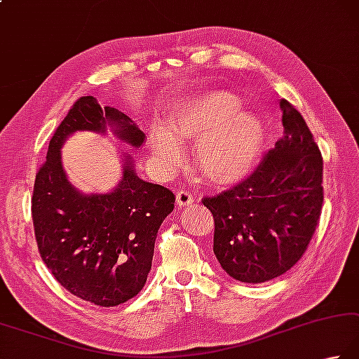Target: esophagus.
Masks as SVG:
<instances>
[{
	"label": "esophagus",
	"mask_w": 359,
	"mask_h": 359,
	"mask_svg": "<svg viewBox=\"0 0 359 359\" xmlns=\"http://www.w3.org/2000/svg\"><path fill=\"white\" fill-rule=\"evenodd\" d=\"M175 202H177V205L182 207V205H189V203L194 202V198L191 193L185 191V189H180V191L175 194Z\"/></svg>",
	"instance_id": "34e87169"
}]
</instances>
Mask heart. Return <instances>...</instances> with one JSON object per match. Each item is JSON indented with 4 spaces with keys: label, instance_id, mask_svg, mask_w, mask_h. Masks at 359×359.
Segmentation results:
<instances>
[{
    "label": "heart",
    "instance_id": "heart-1",
    "mask_svg": "<svg viewBox=\"0 0 359 359\" xmlns=\"http://www.w3.org/2000/svg\"><path fill=\"white\" fill-rule=\"evenodd\" d=\"M233 95L227 91H205L191 96L174 111L168 132L156 129L151 147L166 171L179 165L187 138H199L194 161L216 184H231L248 175L255 166L263 146V128L249 111L238 110Z\"/></svg>",
    "mask_w": 359,
    "mask_h": 359
}]
</instances>
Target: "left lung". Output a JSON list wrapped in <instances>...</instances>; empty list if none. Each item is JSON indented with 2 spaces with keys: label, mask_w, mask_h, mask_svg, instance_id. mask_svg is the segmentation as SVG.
Masks as SVG:
<instances>
[{
  "label": "left lung",
  "mask_w": 359,
  "mask_h": 359,
  "mask_svg": "<svg viewBox=\"0 0 359 359\" xmlns=\"http://www.w3.org/2000/svg\"><path fill=\"white\" fill-rule=\"evenodd\" d=\"M285 137L249 177L202 203L213 215V252L230 277L264 283L304 257L324 203V160L304 116L280 101Z\"/></svg>",
  "instance_id": "obj_1"
}]
</instances>
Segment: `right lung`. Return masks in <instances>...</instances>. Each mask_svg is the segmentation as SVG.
<instances>
[{"label":"right lung","instance_id":"add662e5","mask_svg":"<svg viewBox=\"0 0 359 359\" xmlns=\"http://www.w3.org/2000/svg\"><path fill=\"white\" fill-rule=\"evenodd\" d=\"M138 147L144 133L114 107L93 96L77 100L54 130L46 160L35 174L31 212L40 257L55 280L90 304L116 306L143 290L151 271L154 244L175 196L142 180L129 156L121 184L109 194H81L67 180L60 146L76 130L105 132Z\"/></svg>","mask_w":359,"mask_h":359}]
</instances>
